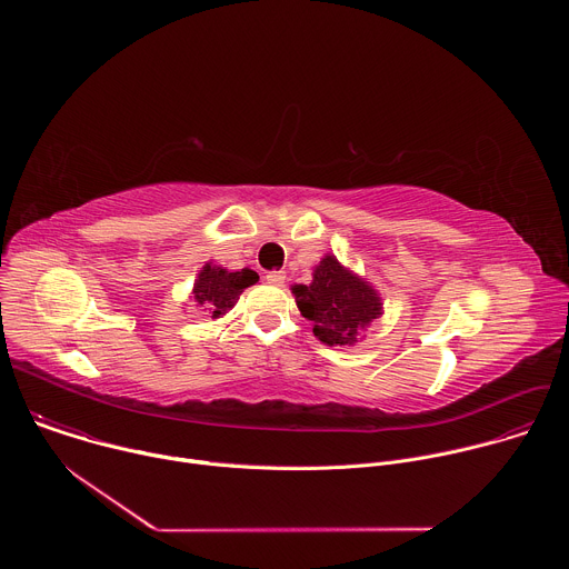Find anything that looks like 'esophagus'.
<instances>
[{"mask_svg":"<svg viewBox=\"0 0 569 569\" xmlns=\"http://www.w3.org/2000/svg\"><path fill=\"white\" fill-rule=\"evenodd\" d=\"M266 281L272 283V286H283V283H286V272H281V270L268 272V274H266Z\"/></svg>","mask_w":569,"mask_h":569,"instance_id":"esophagus-1","label":"esophagus"}]
</instances>
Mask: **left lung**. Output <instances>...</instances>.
<instances>
[{
    "instance_id": "left-lung-1",
    "label": "left lung",
    "mask_w": 569,
    "mask_h": 569,
    "mask_svg": "<svg viewBox=\"0 0 569 569\" xmlns=\"http://www.w3.org/2000/svg\"><path fill=\"white\" fill-rule=\"evenodd\" d=\"M290 290L301 315L310 319L315 338L327 347L358 345L371 321L385 312L380 292L336 254H327L312 268L308 286L295 283Z\"/></svg>"
}]
</instances>
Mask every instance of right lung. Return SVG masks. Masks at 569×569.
<instances>
[{
	"label": "right lung",
	"mask_w": 569,
	"mask_h": 569,
	"mask_svg": "<svg viewBox=\"0 0 569 569\" xmlns=\"http://www.w3.org/2000/svg\"><path fill=\"white\" fill-rule=\"evenodd\" d=\"M257 281H259V274L250 268L233 272L222 266H216L213 261H207L196 277L189 299L198 308L209 312L211 319H218V317H224L236 306L242 290L254 286Z\"/></svg>",
	"instance_id": "obj_1"
}]
</instances>
